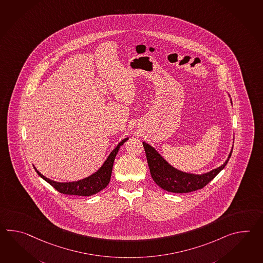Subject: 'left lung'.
I'll list each match as a JSON object with an SVG mask.
<instances>
[{
  "instance_id": "8db88e82",
  "label": "left lung",
  "mask_w": 263,
  "mask_h": 263,
  "mask_svg": "<svg viewBox=\"0 0 263 263\" xmlns=\"http://www.w3.org/2000/svg\"><path fill=\"white\" fill-rule=\"evenodd\" d=\"M148 166L154 181L161 189L175 193H187L197 191L208 185L228 164L232 150L228 158L222 166L203 175H193L184 173L171 166L152 146L142 142Z\"/></svg>"
}]
</instances>
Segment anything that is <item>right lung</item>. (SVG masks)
I'll list each match as a JSON object with an SVG mask.
<instances>
[{"mask_svg":"<svg viewBox=\"0 0 263 263\" xmlns=\"http://www.w3.org/2000/svg\"><path fill=\"white\" fill-rule=\"evenodd\" d=\"M128 140V138L122 140L117 147L110 153L105 163L93 175L86 177L82 180L76 182H67V183H60L55 182L41 175V173L35 169L37 175L43 178L45 181L48 182L51 186H53L58 192L63 194H70V195H78V196H90L95 193H99L102 190H104L108 183L110 181L111 173L113 168V163L116 158V155L120 149V147Z\"/></svg>","mask_w":263,"mask_h":263,"instance_id":"add662e5","label":"right lung"}]
</instances>
